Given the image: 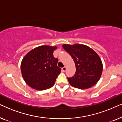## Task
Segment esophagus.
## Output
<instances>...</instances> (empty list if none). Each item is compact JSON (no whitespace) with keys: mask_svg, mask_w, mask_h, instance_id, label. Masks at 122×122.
<instances>
[{"mask_svg":"<svg viewBox=\"0 0 122 122\" xmlns=\"http://www.w3.org/2000/svg\"><path fill=\"white\" fill-rule=\"evenodd\" d=\"M66 66H64V67H63V68H62V71H66Z\"/></svg>","mask_w":122,"mask_h":122,"instance_id":"34e87169","label":"esophagus"}]
</instances>
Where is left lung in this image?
<instances>
[{"label": "left lung", "mask_w": 122, "mask_h": 122, "mask_svg": "<svg viewBox=\"0 0 122 122\" xmlns=\"http://www.w3.org/2000/svg\"><path fill=\"white\" fill-rule=\"evenodd\" d=\"M62 46L71 55L76 65L74 76L68 78L71 86L85 89L97 84L103 71L102 61L97 53L83 44H65Z\"/></svg>", "instance_id": "left-lung-1"}]
</instances>
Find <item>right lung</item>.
Instances as JSON below:
<instances>
[{"mask_svg": "<svg viewBox=\"0 0 122 122\" xmlns=\"http://www.w3.org/2000/svg\"><path fill=\"white\" fill-rule=\"evenodd\" d=\"M57 46H41L26 54L21 61L20 69L25 82L31 88L43 91L54 86L61 69L58 59L53 56Z\"/></svg>", "mask_w": 122, "mask_h": 122, "instance_id": "add662e5", "label": "right lung"}]
</instances>
